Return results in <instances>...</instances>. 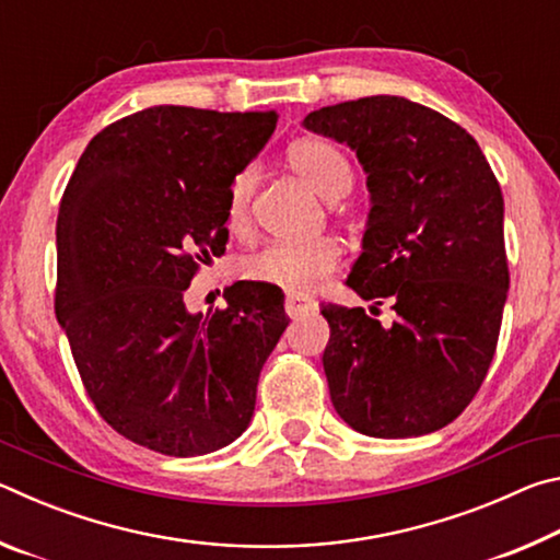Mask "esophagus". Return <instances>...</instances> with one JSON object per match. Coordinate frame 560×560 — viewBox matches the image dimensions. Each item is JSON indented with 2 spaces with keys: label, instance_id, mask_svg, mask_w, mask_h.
<instances>
[{
  "label": "esophagus",
  "instance_id": "esophagus-1",
  "mask_svg": "<svg viewBox=\"0 0 560 560\" xmlns=\"http://www.w3.org/2000/svg\"><path fill=\"white\" fill-rule=\"evenodd\" d=\"M283 308H287L289 318H299L303 314L316 311V301L301 296V293H287V303H283Z\"/></svg>",
  "mask_w": 560,
  "mask_h": 560
}]
</instances>
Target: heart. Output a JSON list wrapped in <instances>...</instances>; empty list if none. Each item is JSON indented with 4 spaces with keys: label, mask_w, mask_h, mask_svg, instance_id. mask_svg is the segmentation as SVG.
I'll list each match as a JSON object with an SVG mask.
<instances>
[{
    "label": "heart",
    "mask_w": 560,
    "mask_h": 560,
    "mask_svg": "<svg viewBox=\"0 0 560 560\" xmlns=\"http://www.w3.org/2000/svg\"><path fill=\"white\" fill-rule=\"evenodd\" d=\"M289 165L326 202H338L353 187V170H350L348 158L326 140H299L289 150ZM254 187H257V167H244L232 179L230 192H226V224L236 232L249 222ZM338 261L340 249L330 240L306 244L277 242L246 257L240 271L249 281L273 283L291 293H303L324 281L338 267Z\"/></svg>",
    "instance_id": "1"
}]
</instances>
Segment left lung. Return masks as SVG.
Returning a JSON list of instances; mask_svg holds the SVG:
<instances>
[{
  "label": "left lung",
  "mask_w": 560,
  "mask_h": 560,
  "mask_svg": "<svg viewBox=\"0 0 560 560\" xmlns=\"http://www.w3.org/2000/svg\"><path fill=\"white\" fill-rule=\"evenodd\" d=\"M301 126L353 150L371 212L346 283L363 308L324 306V371L340 420L368 438L442 430L477 395L509 291L504 197L467 130L402 96L308 113Z\"/></svg>",
  "instance_id": "obj_1"
}]
</instances>
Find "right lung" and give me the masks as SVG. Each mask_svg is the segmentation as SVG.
I'll use <instances>...</instances> for the list:
<instances>
[{"label": "right lung", "mask_w": 560, "mask_h": 560, "mask_svg": "<svg viewBox=\"0 0 560 560\" xmlns=\"http://www.w3.org/2000/svg\"><path fill=\"white\" fill-rule=\"evenodd\" d=\"M277 113L153 106L103 128L56 220V318L103 420L130 442L200 457L249 428L259 373L289 326L267 287L189 314L197 264L226 242V192Z\"/></svg>", "instance_id": "obj_1"}]
</instances>
